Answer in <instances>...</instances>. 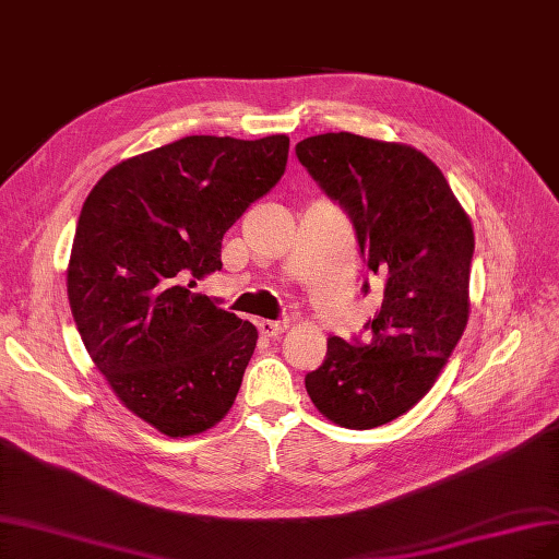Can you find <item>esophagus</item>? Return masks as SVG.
<instances>
[{
    "mask_svg": "<svg viewBox=\"0 0 559 559\" xmlns=\"http://www.w3.org/2000/svg\"><path fill=\"white\" fill-rule=\"evenodd\" d=\"M258 329H260V334H262L264 338H281L283 332L287 329V324H285V322L262 320V322H258Z\"/></svg>",
    "mask_w": 559,
    "mask_h": 559,
    "instance_id": "esophagus-1",
    "label": "esophagus"
}]
</instances>
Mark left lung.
Instances as JSON below:
<instances>
[{
    "label": "left lung",
    "mask_w": 559,
    "mask_h": 559,
    "mask_svg": "<svg viewBox=\"0 0 559 559\" xmlns=\"http://www.w3.org/2000/svg\"><path fill=\"white\" fill-rule=\"evenodd\" d=\"M297 158L355 223L384 299L366 343L326 341L306 376L320 415L368 430L403 417L436 384L469 318L474 233L442 170L419 150L355 133H322Z\"/></svg>",
    "instance_id": "obj_1"
}]
</instances>
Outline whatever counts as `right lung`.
<instances>
[{"mask_svg":"<svg viewBox=\"0 0 559 559\" xmlns=\"http://www.w3.org/2000/svg\"><path fill=\"white\" fill-rule=\"evenodd\" d=\"M287 150V135H189L117 163L82 204L73 320L119 403L163 436H200L239 394L258 329L191 287L221 269L223 235L278 183Z\"/></svg>","mask_w":559,"mask_h":559,"instance_id":"add662e5","label":"right lung"}]
</instances>
